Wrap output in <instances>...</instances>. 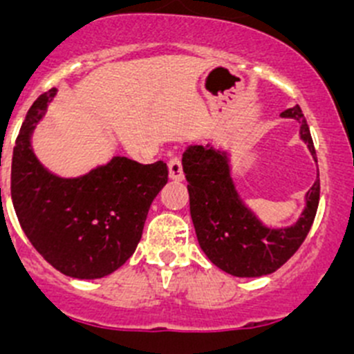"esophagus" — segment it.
I'll list each match as a JSON object with an SVG mask.
<instances>
[{
  "mask_svg": "<svg viewBox=\"0 0 354 354\" xmlns=\"http://www.w3.org/2000/svg\"><path fill=\"white\" fill-rule=\"evenodd\" d=\"M167 167H169V178H171V180H173V181H183V178H185L183 166H181V160L178 159V157L171 159L169 164H167Z\"/></svg>",
  "mask_w": 354,
  "mask_h": 354,
  "instance_id": "obj_1",
  "label": "esophagus"
}]
</instances>
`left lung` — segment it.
Segmentation results:
<instances>
[{
    "label": "left lung",
    "mask_w": 354,
    "mask_h": 354,
    "mask_svg": "<svg viewBox=\"0 0 354 354\" xmlns=\"http://www.w3.org/2000/svg\"><path fill=\"white\" fill-rule=\"evenodd\" d=\"M281 118L299 123V140L305 142L317 162L312 135L298 104ZM183 173L188 181L190 216L195 234L207 259L236 277L272 274L301 246L315 219L320 181L305 194V207L291 226L270 227L241 197L231 169V152L223 147L190 145L185 151Z\"/></svg>",
    "instance_id": "8db88e82"
}]
</instances>
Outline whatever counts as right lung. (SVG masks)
I'll use <instances>...</instances> for the list:
<instances>
[{"mask_svg": "<svg viewBox=\"0 0 354 354\" xmlns=\"http://www.w3.org/2000/svg\"><path fill=\"white\" fill-rule=\"evenodd\" d=\"M56 92L51 88L32 104L17 137L13 207L28 241L56 270L101 279L133 255L149 209L167 183V166L114 156L82 176L51 173L35 156L32 135Z\"/></svg>", "mask_w": 354, "mask_h": 354, "instance_id": "right-lung-1", "label": "right lung"}]
</instances>
